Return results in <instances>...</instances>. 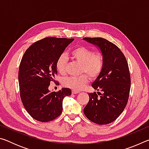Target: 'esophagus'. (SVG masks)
<instances>
[{
  "label": "esophagus",
  "mask_w": 149,
  "mask_h": 149,
  "mask_svg": "<svg viewBox=\"0 0 149 149\" xmlns=\"http://www.w3.org/2000/svg\"><path fill=\"white\" fill-rule=\"evenodd\" d=\"M72 93H73V94H77V93H79V91H76V90H72Z\"/></svg>",
  "instance_id": "1"
}]
</instances>
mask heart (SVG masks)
<instances>
[{"instance_id":"heart-1","label":"heart","mask_w":149,"mask_h":149,"mask_svg":"<svg viewBox=\"0 0 149 149\" xmlns=\"http://www.w3.org/2000/svg\"><path fill=\"white\" fill-rule=\"evenodd\" d=\"M72 56L75 60L81 64V73H85L86 74H82L77 77H65L63 79L62 83L65 87L74 90H80L89 82L88 74L91 78L99 76L104 66V58L101 53H95L93 50L85 47H79L73 50ZM67 64L66 54H60L56 62V68L58 72L62 74H65Z\"/></svg>"}]
</instances>
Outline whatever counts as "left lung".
Listing matches in <instances>:
<instances>
[{"label":"left lung","mask_w":149,"mask_h":149,"mask_svg":"<svg viewBox=\"0 0 149 149\" xmlns=\"http://www.w3.org/2000/svg\"><path fill=\"white\" fill-rule=\"evenodd\" d=\"M84 40L100 49L104 58L102 72L91 85L101 93H89L84 109L90 121L99 125L114 122L122 114L129 99L131 78L124 55L116 45L101 37Z\"/></svg>","instance_id":"1"}]
</instances>
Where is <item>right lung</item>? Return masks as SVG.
<instances>
[{
    "instance_id": "add662e5",
    "label": "right lung",
    "mask_w": 149,
    "mask_h": 149,
    "mask_svg": "<svg viewBox=\"0 0 149 149\" xmlns=\"http://www.w3.org/2000/svg\"><path fill=\"white\" fill-rule=\"evenodd\" d=\"M74 40L47 37L31 45L22 57L18 72L20 97L35 120L47 122L58 117L63 99L72 94L69 88L51 92L49 87L57 74L58 57Z\"/></svg>"
}]
</instances>
